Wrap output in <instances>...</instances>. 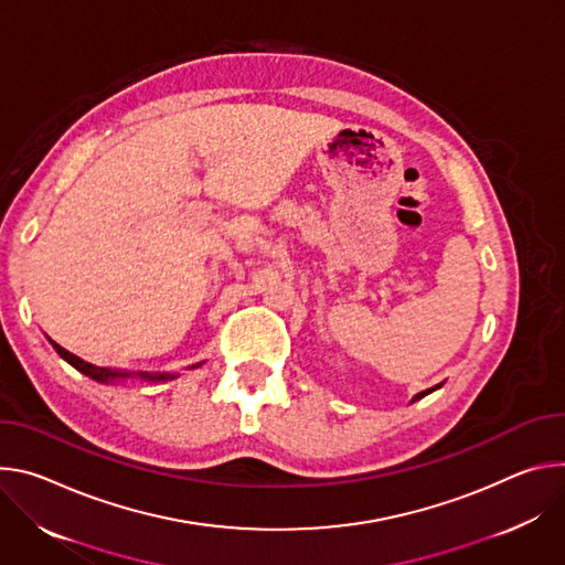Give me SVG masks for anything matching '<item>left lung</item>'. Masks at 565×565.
Returning <instances> with one entry per match:
<instances>
[{
  "label": "left lung",
  "mask_w": 565,
  "mask_h": 565,
  "mask_svg": "<svg viewBox=\"0 0 565 565\" xmlns=\"http://www.w3.org/2000/svg\"><path fill=\"white\" fill-rule=\"evenodd\" d=\"M435 388H440V386H435ZM435 388H428V391H424V393H419V395H415V399H413V402H417V399H422V397H424V395H428V393H433V391H435Z\"/></svg>",
  "instance_id": "1"
}]
</instances>
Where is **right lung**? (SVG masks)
Returning <instances> with one entry per match:
<instances>
[{
    "instance_id": "add662e5",
    "label": "right lung",
    "mask_w": 565,
    "mask_h": 565,
    "mask_svg": "<svg viewBox=\"0 0 565 565\" xmlns=\"http://www.w3.org/2000/svg\"><path fill=\"white\" fill-rule=\"evenodd\" d=\"M51 345L55 348V352L65 359L67 363H72L76 370L85 372L87 377L96 380V382H111V380H125V377H132L135 372H116V370H107V367H98V365H92L83 359H78L76 354L67 352L65 348H60L55 341H51ZM137 377L141 380H150V382H159V380H174V374H150V372H137Z\"/></svg>"
}]
</instances>
